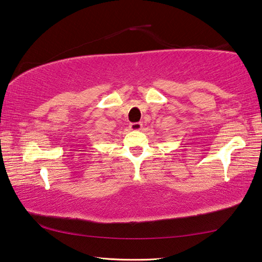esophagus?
<instances>
[{
	"label": "esophagus",
	"instance_id": "1",
	"mask_svg": "<svg viewBox=\"0 0 262 262\" xmlns=\"http://www.w3.org/2000/svg\"><path fill=\"white\" fill-rule=\"evenodd\" d=\"M128 128L132 131H139L143 128V124L141 123H131L130 125H128Z\"/></svg>",
	"mask_w": 262,
	"mask_h": 262
}]
</instances>
